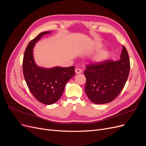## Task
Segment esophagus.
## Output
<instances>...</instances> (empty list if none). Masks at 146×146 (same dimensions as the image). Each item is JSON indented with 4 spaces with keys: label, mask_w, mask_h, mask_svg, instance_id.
Returning <instances> with one entry per match:
<instances>
[{
    "label": "esophagus",
    "mask_w": 146,
    "mask_h": 146,
    "mask_svg": "<svg viewBox=\"0 0 146 146\" xmlns=\"http://www.w3.org/2000/svg\"><path fill=\"white\" fill-rule=\"evenodd\" d=\"M75 72H76V74H80L82 72V70L80 69L76 68V69H75Z\"/></svg>",
    "instance_id": "1"
}]
</instances>
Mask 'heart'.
<instances>
[{
  "mask_svg": "<svg viewBox=\"0 0 146 146\" xmlns=\"http://www.w3.org/2000/svg\"><path fill=\"white\" fill-rule=\"evenodd\" d=\"M102 56H99V57H98V58H97V61H98V62H100V61H102Z\"/></svg>",
  "mask_w": 146,
  "mask_h": 146,
  "instance_id": "b5f03b06",
  "label": "heart"
}]
</instances>
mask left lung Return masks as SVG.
<instances>
[{"label":"left lung","instance_id":"8db88e82","mask_svg":"<svg viewBox=\"0 0 146 146\" xmlns=\"http://www.w3.org/2000/svg\"><path fill=\"white\" fill-rule=\"evenodd\" d=\"M130 67L129 54L123 46L119 60H106L86 66L84 74L86 78L85 91L88 98L96 104L113 101L123 88Z\"/></svg>","mask_w":146,"mask_h":146}]
</instances>
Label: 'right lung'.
I'll use <instances>...</instances> for the list:
<instances>
[{
	"mask_svg": "<svg viewBox=\"0 0 146 146\" xmlns=\"http://www.w3.org/2000/svg\"><path fill=\"white\" fill-rule=\"evenodd\" d=\"M52 32L39 33L27 46L23 58V73L29 90L41 103L52 105L62 96L66 83L75 75V67L55 66L52 68H42L35 63L33 48L44 35Z\"/></svg>",
	"mask_w": 146,
	"mask_h": 146,
	"instance_id": "add662e5",
	"label": "right lung"
}]
</instances>
